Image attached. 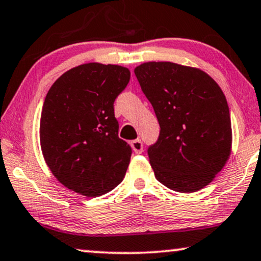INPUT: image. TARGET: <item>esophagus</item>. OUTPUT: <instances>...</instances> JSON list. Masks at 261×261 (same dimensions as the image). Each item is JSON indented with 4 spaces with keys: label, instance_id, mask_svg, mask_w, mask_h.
I'll return each instance as SVG.
<instances>
[{
    "label": "esophagus",
    "instance_id": "esophagus-1",
    "mask_svg": "<svg viewBox=\"0 0 261 261\" xmlns=\"http://www.w3.org/2000/svg\"><path fill=\"white\" fill-rule=\"evenodd\" d=\"M131 146H132V150L136 153H142L143 151V142L141 139H135V141L131 142Z\"/></svg>",
    "mask_w": 261,
    "mask_h": 261
}]
</instances>
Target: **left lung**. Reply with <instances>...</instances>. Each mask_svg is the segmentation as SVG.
<instances>
[{"mask_svg": "<svg viewBox=\"0 0 261 261\" xmlns=\"http://www.w3.org/2000/svg\"><path fill=\"white\" fill-rule=\"evenodd\" d=\"M135 74L161 127L148 149L157 181L178 193L202 189L230 155L225 94L207 73L174 62H145Z\"/></svg>", "mask_w": 261, "mask_h": 261, "instance_id": "obj_1", "label": "left lung"}]
</instances>
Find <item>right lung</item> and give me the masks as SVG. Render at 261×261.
Segmentation results:
<instances>
[{
    "label": "right lung",
    "instance_id": "add662e5",
    "mask_svg": "<svg viewBox=\"0 0 261 261\" xmlns=\"http://www.w3.org/2000/svg\"><path fill=\"white\" fill-rule=\"evenodd\" d=\"M129 80L125 67L90 62L65 72L47 93L41 150L53 175L73 192L97 197L123 181L132 149L118 137L113 102Z\"/></svg>",
    "mask_w": 261,
    "mask_h": 261
}]
</instances>
